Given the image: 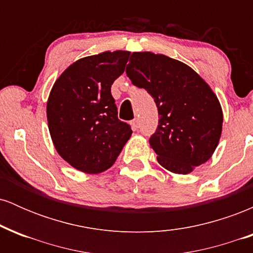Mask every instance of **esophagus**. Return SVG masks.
Returning <instances> with one entry per match:
<instances>
[{"mask_svg": "<svg viewBox=\"0 0 253 253\" xmlns=\"http://www.w3.org/2000/svg\"><path fill=\"white\" fill-rule=\"evenodd\" d=\"M130 126H132L133 129H138L139 128V120H138V119H134V120L130 121Z\"/></svg>", "mask_w": 253, "mask_h": 253, "instance_id": "esophagus-1", "label": "esophagus"}]
</instances>
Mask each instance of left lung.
Masks as SVG:
<instances>
[{"label":"left lung","instance_id":"8db88e82","mask_svg":"<svg viewBox=\"0 0 253 253\" xmlns=\"http://www.w3.org/2000/svg\"><path fill=\"white\" fill-rule=\"evenodd\" d=\"M126 74L155 98L158 127L150 138L157 161L187 175L211 158L222 130V109L206 81L187 64L152 52H133Z\"/></svg>","mask_w":253,"mask_h":253}]
</instances>
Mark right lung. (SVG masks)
I'll return each mask as SVG.
<instances>
[{"label":"right lung","instance_id":"add662e5","mask_svg":"<svg viewBox=\"0 0 253 253\" xmlns=\"http://www.w3.org/2000/svg\"><path fill=\"white\" fill-rule=\"evenodd\" d=\"M128 51H106L72 63L57 78L46 106L57 152L72 168L100 173L117 161L132 135L118 119L110 86L124 74Z\"/></svg>","mask_w":253,"mask_h":253}]
</instances>
